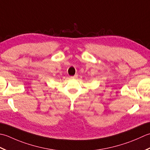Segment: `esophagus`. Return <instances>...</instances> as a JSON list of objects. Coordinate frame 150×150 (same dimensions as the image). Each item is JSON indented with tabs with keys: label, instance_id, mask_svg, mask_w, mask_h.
I'll return each instance as SVG.
<instances>
[{
	"label": "esophagus",
	"instance_id": "esophagus-1",
	"mask_svg": "<svg viewBox=\"0 0 150 150\" xmlns=\"http://www.w3.org/2000/svg\"><path fill=\"white\" fill-rule=\"evenodd\" d=\"M78 78V76L77 75H74V76H71V79H76V78Z\"/></svg>",
	"mask_w": 150,
	"mask_h": 150
}]
</instances>
